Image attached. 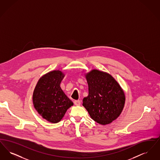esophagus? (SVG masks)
<instances>
[{
  "instance_id": "esophagus-1",
  "label": "esophagus",
  "mask_w": 160,
  "mask_h": 160,
  "mask_svg": "<svg viewBox=\"0 0 160 160\" xmlns=\"http://www.w3.org/2000/svg\"><path fill=\"white\" fill-rule=\"evenodd\" d=\"M74 103L76 106H80L81 104V101L80 100H75L74 101Z\"/></svg>"
}]
</instances>
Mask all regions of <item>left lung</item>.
<instances>
[{"label": "left lung", "mask_w": 160, "mask_h": 160, "mask_svg": "<svg viewBox=\"0 0 160 160\" xmlns=\"http://www.w3.org/2000/svg\"><path fill=\"white\" fill-rule=\"evenodd\" d=\"M89 95L83 106L92 119L101 125L113 121L123 108L125 97L120 85L106 72L93 69L86 75Z\"/></svg>", "instance_id": "left-lung-1"}]
</instances>
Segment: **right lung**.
Here are the masks:
<instances>
[{
    "label": "right lung",
    "mask_w": 160,
    "mask_h": 160,
    "mask_svg": "<svg viewBox=\"0 0 160 160\" xmlns=\"http://www.w3.org/2000/svg\"><path fill=\"white\" fill-rule=\"evenodd\" d=\"M63 77L60 71L50 72L40 78L33 92L34 107L44 119L52 123L59 122L73 106L60 87Z\"/></svg>",
    "instance_id": "right-lung-1"
}]
</instances>
